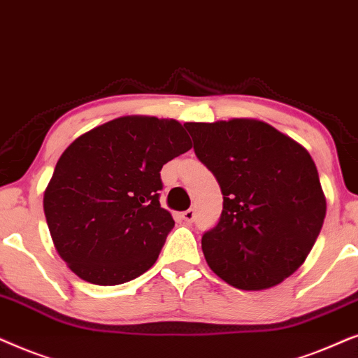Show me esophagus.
<instances>
[{"label": "esophagus", "mask_w": 358, "mask_h": 358, "mask_svg": "<svg viewBox=\"0 0 358 358\" xmlns=\"http://www.w3.org/2000/svg\"><path fill=\"white\" fill-rule=\"evenodd\" d=\"M194 216H196V213H194V209H188V211H185V213L182 214L183 221H187L188 224L194 221Z\"/></svg>", "instance_id": "34e87169"}]
</instances>
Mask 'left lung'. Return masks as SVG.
I'll return each mask as SVG.
<instances>
[{
	"label": "left lung",
	"instance_id": "1",
	"mask_svg": "<svg viewBox=\"0 0 358 358\" xmlns=\"http://www.w3.org/2000/svg\"><path fill=\"white\" fill-rule=\"evenodd\" d=\"M185 127L224 199L219 222L201 239L208 265L224 282L247 292L282 283L306 260L326 217L311 155L255 119Z\"/></svg>",
	"mask_w": 358,
	"mask_h": 358
}]
</instances>
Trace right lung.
<instances>
[{"mask_svg": "<svg viewBox=\"0 0 358 358\" xmlns=\"http://www.w3.org/2000/svg\"><path fill=\"white\" fill-rule=\"evenodd\" d=\"M192 149L175 119L124 116L80 136L44 193L52 241L85 282L113 287L144 273L173 229L160 206V170Z\"/></svg>", "mask_w": 358, "mask_h": 358, "instance_id": "1", "label": "right lung"}]
</instances>
